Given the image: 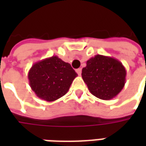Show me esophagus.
<instances>
[{"label":"esophagus","mask_w":146,"mask_h":146,"mask_svg":"<svg viewBox=\"0 0 146 146\" xmlns=\"http://www.w3.org/2000/svg\"><path fill=\"white\" fill-rule=\"evenodd\" d=\"M76 72L77 73L78 75H81V73H82V70H81V68H79V69H77L76 70Z\"/></svg>","instance_id":"obj_1"}]
</instances>
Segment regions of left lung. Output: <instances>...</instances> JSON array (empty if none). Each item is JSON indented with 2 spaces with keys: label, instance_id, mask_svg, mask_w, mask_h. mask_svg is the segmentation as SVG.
<instances>
[{
  "label": "left lung",
  "instance_id": "8db88e82",
  "mask_svg": "<svg viewBox=\"0 0 146 146\" xmlns=\"http://www.w3.org/2000/svg\"><path fill=\"white\" fill-rule=\"evenodd\" d=\"M126 74L125 67L119 60L96 54L87 61L81 75L92 95L102 100H110L123 88Z\"/></svg>",
  "mask_w": 146,
  "mask_h": 146
}]
</instances>
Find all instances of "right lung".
<instances>
[{
    "label": "right lung",
    "instance_id": "1",
    "mask_svg": "<svg viewBox=\"0 0 146 146\" xmlns=\"http://www.w3.org/2000/svg\"><path fill=\"white\" fill-rule=\"evenodd\" d=\"M76 76L70 64L58 56L39 61L28 73L31 89L38 98L47 102L55 101L66 95Z\"/></svg>",
    "mask_w": 146,
    "mask_h": 146
}]
</instances>
